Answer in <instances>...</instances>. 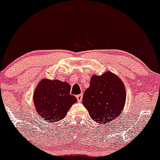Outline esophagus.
Returning <instances> with one entry per match:
<instances>
[{
  "mask_svg": "<svg viewBox=\"0 0 160 160\" xmlns=\"http://www.w3.org/2000/svg\"><path fill=\"white\" fill-rule=\"evenodd\" d=\"M82 96H83V94H78V95L76 96L77 100H78V102H81V101H82Z\"/></svg>",
  "mask_w": 160,
  "mask_h": 160,
  "instance_id": "obj_1",
  "label": "esophagus"
}]
</instances>
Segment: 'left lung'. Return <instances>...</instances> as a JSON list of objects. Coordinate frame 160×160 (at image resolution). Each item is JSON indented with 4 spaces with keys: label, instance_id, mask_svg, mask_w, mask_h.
<instances>
[{
    "label": "left lung",
    "instance_id": "8db88e82",
    "mask_svg": "<svg viewBox=\"0 0 160 160\" xmlns=\"http://www.w3.org/2000/svg\"><path fill=\"white\" fill-rule=\"evenodd\" d=\"M125 101L123 83L111 72L93 75L82 98L92 119L102 124L115 121L123 111Z\"/></svg>",
    "mask_w": 160,
    "mask_h": 160
}]
</instances>
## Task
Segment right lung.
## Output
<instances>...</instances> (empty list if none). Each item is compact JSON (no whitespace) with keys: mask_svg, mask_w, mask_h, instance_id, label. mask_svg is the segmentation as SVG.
<instances>
[{"mask_svg":"<svg viewBox=\"0 0 160 160\" xmlns=\"http://www.w3.org/2000/svg\"><path fill=\"white\" fill-rule=\"evenodd\" d=\"M71 86L66 82L42 79L33 94L36 110L44 121L57 122L66 117V113L77 98L70 94Z\"/></svg>","mask_w":160,"mask_h":160,"instance_id":"1","label":"right lung"}]
</instances>
